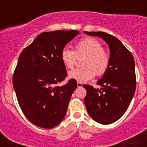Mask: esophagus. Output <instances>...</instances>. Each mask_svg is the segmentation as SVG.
I'll list each match as a JSON object with an SVG mask.
<instances>
[{"instance_id":"34e87169","label":"esophagus","mask_w":147,"mask_h":147,"mask_svg":"<svg viewBox=\"0 0 147 147\" xmlns=\"http://www.w3.org/2000/svg\"><path fill=\"white\" fill-rule=\"evenodd\" d=\"M82 83L80 82H77V87L78 88H82Z\"/></svg>"}]
</instances>
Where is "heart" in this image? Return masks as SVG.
<instances>
[{"mask_svg": "<svg viewBox=\"0 0 147 147\" xmlns=\"http://www.w3.org/2000/svg\"><path fill=\"white\" fill-rule=\"evenodd\" d=\"M85 55L82 61L80 68L68 73L70 79L85 82L91 80L96 74L100 76L104 75L108 69L110 56L102 43L93 37H85L75 45V51L65 48L61 51V59L67 69H72L77 61V57Z\"/></svg>", "mask_w": 147, "mask_h": 147, "instance_id": "1", "label": "heart"}]
</instances>
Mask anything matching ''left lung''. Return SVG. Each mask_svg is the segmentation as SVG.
Returning <instances> with one entry per match:
<instances>
[{"label":"left lung","mask_w":147,"mask_h":147,"mask_svg":"<svg viewBox=\"0 0 147 147\" xmlns=\"http://www.w3.org/2000/svg\"><path fill=\"white\" fill-rule=\"evenodd\" d=\"M86 34L103 39L110 48L108 69L97 85L101 90L84 85L87 95L85 105L90 116L102 124L119 120L129 106L136 87L133 56L120 40L102 32H84Z\"/></svg>","instance_id":"1"}]
</instances>
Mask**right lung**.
<instances>
[{
  "label": "right lung",
  "instance_id": "obj_1",
  "mask_svg": "<svg viewBox=\"0 0 147 147\" xmlns=\"http://www.w3.org/2000/svg\"><path fill=\"white\" fill-rule=\"evenodd\" d=\"M79 34L76 30L41 33L20 53L12 82L26 117L37 127L51 129L65 116L75 80L57 86L67 76L61 51Z\"/></svg>",
  "mask_w": 147,
  "mask_h": 147
}]
</instances>
